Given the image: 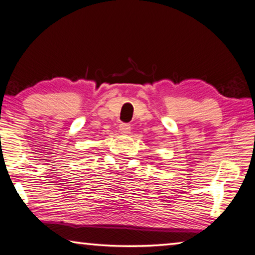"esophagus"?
Masks as SVG:
<instances>
[{"label":"esophagus","instance_id":"1","mask_svg":"<svg viewBox=\"0 0 255 255\" xmlns=\"http://www.w3.org/2000/svg\"><path fill=\"white\" fill-rule=\"evenodd\" d=\"M130 125L129 124H120L119 125V130L121 134H128L130 131Z\"/></svg>","mask_w":255,"mask_h":255}]
</instances>
